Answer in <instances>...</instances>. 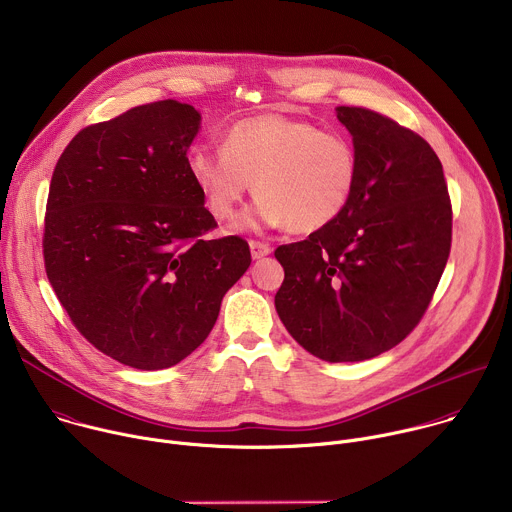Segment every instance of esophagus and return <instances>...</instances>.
<instances>
[{
    "mask_svg": "<svg viewBox=\"0 0 512 512\" xmlns=\"http://www.w3.org/2000/svg\"><path fill=\"white\" fill-rule=\"evenodd\" d=\"M249 247H251V255H253V259H261V257H265V255H269V253H271V245L261 243V241H251V243H249Z\"/></svg>",
    "mask_w": 512,
    "mask_h": 512,
    "instance_id": "esophagus-1",
    "label": "esophagus"
}]
</instances>
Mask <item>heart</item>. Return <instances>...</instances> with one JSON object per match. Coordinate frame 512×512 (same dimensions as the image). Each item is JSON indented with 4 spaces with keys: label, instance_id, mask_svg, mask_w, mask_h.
<instances>
[{
    "label": "heart",
    "instance_id": "1",
    "mask_svg": "<svg viewBox=\"0 0 512 512\" xmlns=\"http://www.w3.org/2000/svg\"><path fill=\"white\" fill-rule=\"evenodd\" d=\"M188 172L218 221L235 216L253 182L259 198L243 218L245 227L289 225L296 233H314L348 208L360 162L346 135L302 119L261 115L231 125L223 150L194 145Z\"/></svg>",
    "mask_w": 512,
    "mask_h": 512
}]
</instances>
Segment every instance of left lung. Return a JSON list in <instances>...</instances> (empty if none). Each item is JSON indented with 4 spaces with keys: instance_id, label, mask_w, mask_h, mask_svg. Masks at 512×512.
Instances as JSON below:
<instances>
[{
    "instance_id": "obj_1",
    "label": "left lung",
    "mask_w": 512,
    "mask_h": 512,
    "mask_svg": "<svg viewBox=\"0 0 512 512\" xmlns=\"http://www.w3.org/2000/svg\"><path fill=\"white\" fill-rule=\"evenodd\" d=\"M360 174L340 218L281 245L275 310L308 352L358 362L391 350L421 322L452 247L442 162L409 127L367 107H338Z\"/></svg>"
}]
</instances>
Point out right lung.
Listing matches in <instances>:
<instances>
[{
	"mask_svg": "<svg viewBox=\"0 0 512 512\" xmlns=\"http://www.w3.org/2000/svg\"><path fill=\"white\" fill-rule=\"evenodd\" d=\"M200 115L172 99L81 129L56 162L42 255L54 294L103 354L168 369L210 334L223 296L251 265L216 229L188 172Z\"/></svg>",
	"mask_w": 512,
	"mask_h": 512,
	"instance_id": "add662e5",
	"label": "right lung"
}]
</instances>
